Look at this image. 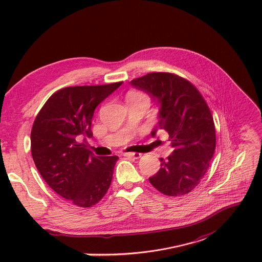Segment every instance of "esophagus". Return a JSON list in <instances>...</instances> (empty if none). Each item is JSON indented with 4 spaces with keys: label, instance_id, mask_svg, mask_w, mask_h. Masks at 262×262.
<instances>
[{
    "label": "esophagus",
    "instance_id": "obj_1",
    "mask_svg": "<svg viewBox=\"0 0 262 262\" xmlns=\"http://www.w3.org/2000/svg\"><path fill=\"white\" fill-rule=\"evenodd\" d=\"M123 156L130 158V159H134V160H137L141 157V154L140 153H135V152H128V153H123Z\"/></svg>",
    "mask_w": 262,
    "mask_h": 262
}]
</instances>
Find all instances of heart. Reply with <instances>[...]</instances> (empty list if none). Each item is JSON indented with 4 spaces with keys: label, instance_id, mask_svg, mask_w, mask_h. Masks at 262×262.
Segmentation results:
<instances>
[{
    "label": "heart",
    "instance_id": "b5f03b06",
    "mask_svg": "<svg viewBox=\"0 0 262 262\" xmlns=\"http://www.w3.org/2000/svg\"><path fill=\"white\" fill-rule=\"evenodd\" d=\"M142 99H148V97L141 92L137 91H130L127 96H126V101L127 100H142Z\"/></svg>",
    "mask_w": 262,
    "mask_h": 262
}]
</instances>
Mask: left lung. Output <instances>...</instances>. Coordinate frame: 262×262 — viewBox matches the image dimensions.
I'll use <instances>...</instances> for the list:
<instances>
[{"mask_svg":"<svg viewBox=\"0 0 262 262\" xmlns=\"http://www.w3.org/2000/svg\"><path fill=\"white\" fill-rule=\"evenodd\" d=\"M130 85L159 106L158 126L151 136L164 129L171 142L172 152L160 159L161 168L149 178L151 185L165 195L187 194L204 177L216 148L214 119L206 101L189 81L171 73H148Z\"/></svg>","mask_w":262,"mask_h":262,"instance_id":"obj_1","label":"left lung"}]
</instances>
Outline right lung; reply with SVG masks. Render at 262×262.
<instances>
[{"mask_svg":"<svg viewBox=\"0 0 262 262\" xmlns=\"http://www.w3.org/2000/svg\"><path fill=\"white\" fill-rule=\"evenodd\" d=\"M122 85L66 87L50 97L31 130L35 166L56 193L72 204L91 207L108 191L118 157H96L87 149L92 120L106 97Z\"/></svg>","mask_w":262,"mask_h":262,"instance_id":"right-lung-1","label":"right lung"}]
</instances>
